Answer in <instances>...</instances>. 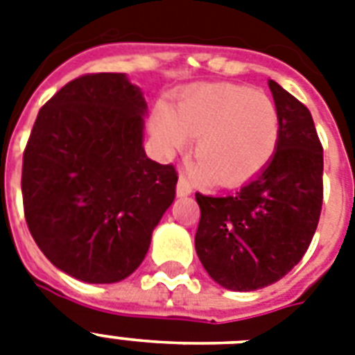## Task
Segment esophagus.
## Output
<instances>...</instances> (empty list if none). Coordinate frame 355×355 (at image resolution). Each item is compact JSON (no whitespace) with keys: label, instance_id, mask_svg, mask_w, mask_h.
Returning a JSON list of instances; mask_svg holds the SVG:
<instances>
[{"label":"esophagus","instance_id":"esophagus-1","mask_svg":"<svg viewBox=\"0 0 355 355\" xmlns=\"http://www.w3.org/2000/svg\"><path fill=\"white\" fill-rule=\"evenodd\" d=\"M191 191H193V186H191V182H189L188 178L184 177V175H180V178H178V184H177L178 197H186V195H189Z\"/></svg>","mask_w":355,"mask_h":355}]
</instances>
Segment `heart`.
Segmentation results:
<instances>
[{
  "mask_svg": "<svg viewBox=\"0 0 355 355\" xmlns=\"http://www.w3.org/2000/svg\"><path fill=\"white\" fill-rule=\"evenodd\" d=\"M150 128L167 150L197 136L200 173L219 186H236L261 171L275 155L280 118L270 97L236 85H195L178 96L173 114L158 108Z\"/></svg>",
  "mask_w": 355,
  "mask_h": 355,
  "instance_id": "heart-1",
  "label": "heart"
}]
</instances>
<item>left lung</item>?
Listing matches in <instances>:
<instances>
[{
  "mask_svg": "<svg viewBox=\"0 0 355 355\" xmlns=\"http://www.w3.org/2000/svg\"><path fill=\"white\" fill-rule=\"evenodd\" d=\"M280 118L276 153L258 177L225 197L195 193V250L219 286L254 291L302 259L322 210V144L306 105L269 80Z\"/></svg>",
  "mask_w": 355,
  "mask_h": 355,
  "instance_id": "8db88e82",
  "label": "left lung"
}]
</instances>
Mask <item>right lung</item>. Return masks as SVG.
Segmentation results:
<instances>
[{
  "label": "right lung",
  "mask_w": 355,
  "mask_h": 355,
  "mask_svg": "<svg viewBox=\"0 0 355 355\" xmlns=\"http://www.w3.org/2000/svg\"><path fill=\"white\" fill-rule=\"evenodd\" d=\"M145 107L123 73H86L36 116L21 167L25 221L44 256L77 280L132 275L175 200V166L141 147Z\"/></svg>",
  "instance_id": "add662e5"
}]
</instances>
